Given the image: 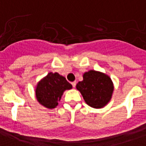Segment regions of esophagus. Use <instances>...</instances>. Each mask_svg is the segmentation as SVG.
Masks as SVG:
<instances>
[{"label":"esophagus","instance_id":"1","mask_svg":"<svg viewBox=\"0 0 146 146\" xmlns=\"http://www.w3.org/2000/svg\"><path fill=\"white\" fill-rule=\"evenodd\" d=\"M72 85L73 87H75V86H76V82H72Z\"/></svg>","mask_w":146,"mask_h":146}]
</instances>
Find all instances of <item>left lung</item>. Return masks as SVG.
I'll return each mask as SVG.
<instances>
[{
    "label": "left lung",
    "instance_id": "obj_1",
    "mask_svg": "<svg viewBox=\"0 0 146 146\" xmlns=\"http://www.w3.org/2000/svg\"><path fill=\"white\" fill-rule=\"evenodd\" d=\"M76 89L81 92L89 107L103 108L108 104L113 92V83L109 75L95 70L83 74V80L78 82Z\"/></svg>",
    "mask_w": 146,
    "mask_h": 146
}]
</instances>
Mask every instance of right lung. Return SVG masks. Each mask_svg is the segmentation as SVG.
<instances>
[{
  "instance_id": "1",
  "label": "right lung",
  "mask_w": 146,
  "mask_h": 146,
  "mask_svg": "<svg viewBox=\"0 0 146 146\" xmlns=\"http://www.w3.org/2000/svg\"><path fill=\"white\" fill-rule=\"evenodd\" d=\"M37 101L48 109H54L58 105L66 90L72 89V86L66 78L57 72H49L41 78L35 87Z\"/></svg>"
}]
</instances>
